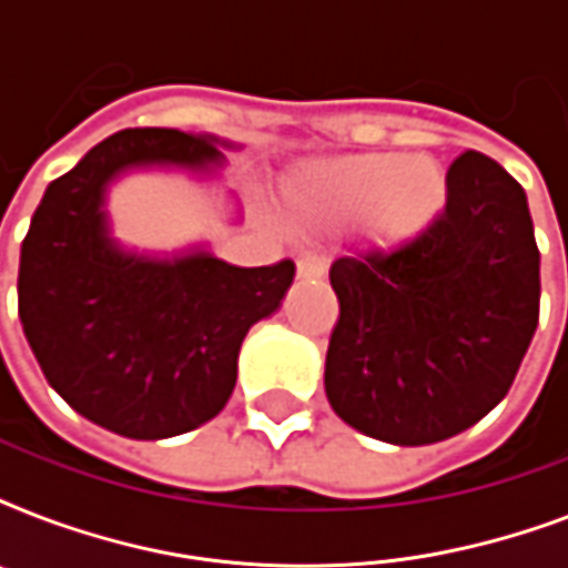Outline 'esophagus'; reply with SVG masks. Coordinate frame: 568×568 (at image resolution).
Returning <instances> with one entry per match:
<instances>
[{
	"mask_svg": "<svg viewBox=\"0 0 568 568\" xmlns=\"http://www.w3.org/2000/svg\"><path fill=\"white\" fill-rule=\"evenodd\" d=\"M324 271H327V262L318 253H303L297 258V276L301 280H318V276H324Z\"/></svg>",
	"mask_w": 568,
	"mask_h": 568,
	"instance_id": "1",
	"label": "esophagus"
}]
</instances>
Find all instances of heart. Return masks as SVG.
<instances>
[{
  "label": "heart",
  "instance_id": "heart-1",
  "mask_svg": "<svg viewBox=\"0 0 568 568\" xmlns=\"http://www.w3.org/2000/svg\"><path fill=\"white\" fill-rule=\"evenodd\" d=\"M288 203L310 221L347 223L363 217L379 247L422 239L448 205V173L427 153H354L321 159L294 173Z\"/></svg>",
  "mask_w": 568,
  "mask_h": 568
}]
</instances>
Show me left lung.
Returning a JSON list of instances; mask_svg holds the SVG:
<instances>
[{
  "label": "left lung",
  "mask_w": 568,
  "mask_h": 568,
  "mask_svg": "<svg viewBox=\"0 0 568 568\" xmlns=\"http://www.w3.org/2000/svg\"><path fill=\"white\" fill-rule=\"evenodd\" d=\"M338 324L324 388L354 430L433 445L510 392L539 321V250L528 196L489 155L450 164L448 205L395 253L329 267Z\"/></svg>",
  "instance_id": "left-lung-1"
}]
</instances>
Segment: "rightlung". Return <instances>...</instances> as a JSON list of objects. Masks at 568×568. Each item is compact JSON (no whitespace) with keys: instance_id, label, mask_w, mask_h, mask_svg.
<instances>
[{"instance_id":"right-lung-1","label":"right lung","mask_w":568,"mask_h":568,"mask_svg":"<svg viewBox=\"0 0 568 568\" xmlns=\"http://www.w3.org/2000/svg\"><path fill=\"white\" fill-rule=\"evenodd\" d=\"M217 135L123 129L49 182L20 250L22 333L49 386L126 439H171L212 422L256 321L280 310L294 262L239 267L205 247L138 253L111 235V182L173 168L217 176Z\"/></svg>"}]
</instances>
